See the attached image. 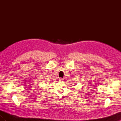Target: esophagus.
<instances>
[{"label":"esophagus","mask_w":121,"mask_h":121,"mask_svg":"<svg viewBox=\"0 0 121 121\" xmlns=\"http://www.w3.org/2000/svg\"><path fill=\"white\" fill-rule=\"evenodd\" d=\"M63 80H64V79H63V78H60L59 79V81H63Z\"/></svg>","instance_id":"34e87169"}]
</instances>
